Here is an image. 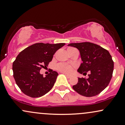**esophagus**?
I'll return each instance as SVG.
<instances>
[{
    "label": "esophagus",
    "instance_id": "esophagus-1",
    "mask_svg": "<svg viewBox=\"0 0 125 125\" xmlns=\"http://www.w3.org/2000/svg\"><path fill=\"white\" fill-rule=\"evenodd\" d=\"M64 73V74L65 75V76H67L68 78H71V75H69V74H67V73Z\"/></svg>",
    "mask_w": 125,
    "mask_h": 125
}]
</instances>
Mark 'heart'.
<instances>
[{
  "label": "heart",
  "instance_id": "obj_1",
  "mask_svg": "<svg viewBox=\"0 0 125 125\" xmlns=\"http://www.w3.org/2000/svg\"><path fill=\"white\" fill-rule=\"evenodd\" d=\"M72 49L71 47L68 49ZM73 66L70 65V64H65V63H60L57 65V69L60 72H64V73H70L73 70Z\"/></svg>",
  "mask_w": 125,
  "mask_h": 125
}]
</instances>
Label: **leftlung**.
I'll return each instance as SVG.
<instances>
[{
  "instance_id": "8db88e82",
  "label": "left lung",
  "mask_w": 125,
  "mask_h": 125,
  "mask_svg": "<svg viewBox=\"0 0 125 125\" xmlns=\"http://www.w3.org/2000/svg\"><path fill=\"white\" fill-rule=\"evenodd\" d=\"M68 46L79 50L82 63L78 72L83 75L90 71L89 78H78L76 84L72 86L78 93L85 97H93L104 90L111 79L114 61L109 52L100 46L90 42L74 43Z\"/></svg>"
}]
</instances>
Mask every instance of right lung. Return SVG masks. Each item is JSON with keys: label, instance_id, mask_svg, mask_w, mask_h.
Masks as SVG:
<instances>
[{"label": "right lung", "instance_id": "right-lung-1", "mask_svg": "<svg viewBox=\"0 0 125 125\" xmlns=\"http://www.w3.org/2000/svg\"><path fill=\"white\" fill-rule=\"evenodd\" d=\"M65 44L37 43L20 52L13 62V71L16 84L22 92L36 98L46 94L52 89L58 73L52 71L43 77L40 70L48 66L56 51Z\"/></svg>", "mask_w": 125, "mask_h": 125}]
</instances>
